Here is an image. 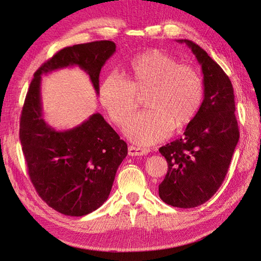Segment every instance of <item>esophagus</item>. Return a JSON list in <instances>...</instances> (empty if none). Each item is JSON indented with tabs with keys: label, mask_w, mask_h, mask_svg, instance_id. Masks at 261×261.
<instances>
[{
	"label": "esophagus",
	"mask_w": 261,
	"mask_h": 261,
	"mask_svg": "<svg viewBox=\"0 0 261 261\" xmlns=\"http://www.w3.org/2000/svg\"><path fill=\"white\" fill-rule=\"evenodd\" d=\"M149 151L148 148H141V147H135V146H129L127 148V153L129 156H143V154H147Z\"/></svg>",
	"instance_id": "obj_1"
}]
</instances>
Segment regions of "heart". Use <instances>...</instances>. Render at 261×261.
<instances>
[{"label":"heart","instance_id":"b5f03b06","mask_svg":"<svg viewBox=\"0 0 261 261\" xmlns=\"http://www.w3.org/2000/svg\"><path fill=\"white\" fill-rule=\"evenodd\" d=\"M125 80L112 73L98 88V101L116 125L124 126L138 107H145L131 121L126 135L139 145L165 139L171 130L187 125L198 113L204 96V82L198 71L180 65L175 57L158 49L137 55L127 65Z\"/></svg>","mask_w":261,"mask_h":261}]
</instances>
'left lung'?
Wrapping results in <instances>:
<instances>
[{"label":"left lung","instance_id":"1","mask_svg":"<svg viewBox=\"0 0 261 261\" xmlns=\"http://www.w3.org/2000/svg\"><path fill=\"white\" fill-rule=\"evenodd\" d=\"M178 41L192 49L202 66L204 99L184 136L159 148L168 164L159 196L174 207L192 208L207 202L222 185L240 132L228 75L195 42Z\"/></svg>","mask_w":261,"mask_h":261}]
</instances>
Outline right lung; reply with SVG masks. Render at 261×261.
<instances>
[{
  "instance_id": "obj_1",
  "label": "right lung",
  "mask_w": 261,
  "mask_h": 261,
  "mask_svg": "<svg viewBox=\"0 0 261 261\" xmlns=\"http://www.w3.org/2000/svg\"><path fill=\"white\" fill-rule=\"evenodd\" d=\"M114 51L109 40L59 50L33 75L22 108L20 141L31 182L49 206L65 215H86L107 201L127 146L99 113L70 130L48 125L42 119L41 75L79 66L98 94L99 73Z\"/></svg>"
}]
</instances>
